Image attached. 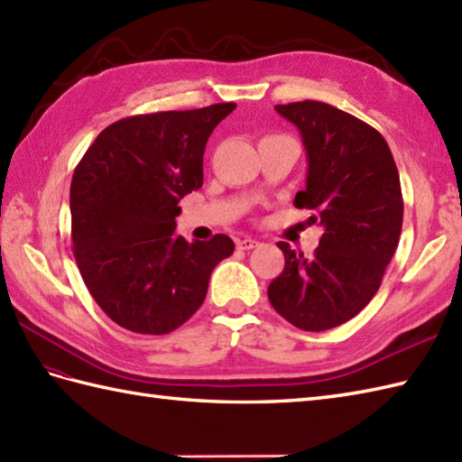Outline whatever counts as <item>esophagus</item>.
<instances>
[{"instance_id": "34e87169", "label": "esophagus", "mask_w": 462, "mask_h": 462, "mask_svg": "<svg viewBox=\"0 0 462 462\" xmlns=\"http://www.w3.org/2000/svg\"><path fill=\"white\" fill-rule=\"evenodd\" d=\"M256 246H258V240H254V238H240L236 242V248L238 250H252V248H256Z\"/></svg>"}]
</instances>
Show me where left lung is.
<instances>
[{"instance_id": "1", "label": "left lung", "mask_w": 462, "mask_h": 462, "mask_svg": "<svg viewBox=\"0 0 462 462\" xmlns=\"http://www.w3.org/2000/svg\"><path fill=\"white\" fill-rule=\"evenodd\" d=\"M298 126L308 154L306 189L296 208L323 226L313 256L278 246L286 258L268 298L303 331H326L356 318L375 296L403 226V196L385 139L357 116L319 101L276 105Z\"/></svg>"}]
</instances>
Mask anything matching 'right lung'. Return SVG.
<instances>
[{
  "mask_svg": "<svg viewBox=\"0 0 462 462\" xmlns=\"http://www.w3.org/2000/svg\"><path fill=\"white\" fill-rule=\"evenodd\" d=\"M236 105L136 115L106 126L71 180L77 266L99 308L121 328L164 336L202 306L210 273L234 252L216 234L174 232L180 199L202 186L208 136Z\"/></svg>",
  "mask_w": 462,
  "mask_h": 462,
  "instance_id": "obj_1",
  "label": "right lung"
}]
</instances>
